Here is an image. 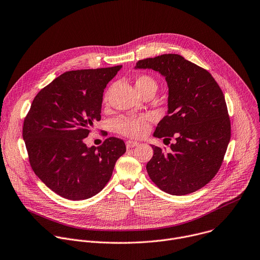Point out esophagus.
Segmentation results:
<instances>
[{
    "label": "esophagus",
    "instance_id": "1",
    "mask_svg": "<svg viewBox=\"0 0 260 260\" xmlns=\"http://www.w3.org/2000/svg\"><path fill=\"white\" fill-rule=\"evenodd\" d=\"M125 145H126V148H127V149H131V148H134V147L138 146L139 143L136 142V141H126Z\"/></svg>",
    "mask_w": 260,
    "mask_h": 260
}]
</instances>
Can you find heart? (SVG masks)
<instances>
[{"label":"heart","mask_w":260,"mask_h":260,"mask_svg":"<svg viewBox=\"0 0 260 260\" xmlns=\"http://www.w3.org/2000/svg\"><path fill=\"white\" fill-rule=\"evenodd\" d=\"M136 88L140 94L147 91H153L155 93L157 90V82L152 76L142 74L136 78ZM104 101L106 102L107 98H105ZM149 121L150 117L148 115L120 117L115 121V128L119 134L126 137L140 138L148 133Z\"/></svg>","instance_id":"heart-1"}]
</instances>
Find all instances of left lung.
Here are the masks:
<instances>
[{
    "label": "left lung",
    "mask_w": 260,
    "mask_h": 260,
    "mask_svg": "<svg viewBox=\"0 0 260 260\" xmlns=\"http://www.w3.org/2000/svg\"><path fill=\"white\" fill-rule=\"evenodd\" d=\"M135 68L159 72L168 86L167 114L153 136L175 142L169 152L151 145L154 155L146 166L150 179L171 195L201 189L217 174L231 139L219 85L207 70L178 54L140 60Z\"/></svg>",
    "instance_id": "obj_1"
}]
</instances>
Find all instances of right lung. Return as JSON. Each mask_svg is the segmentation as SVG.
<instances>
[{"instance_id":"add662e5","label":"right lung","mask_w":260,"mask_h":260,"mask_svg":"<svg viewBox=\"0 0 260 260\" xmlns=\"http://www.w3.org/2000/svg\"><path fill=\"white\" fill-rule=\"evenodd\" d=\"M121 65L67 71L39 92L23 123V140L35 174L59 196L79 201L98 194L110 180L115 162L126 151L111 137L88 147L101 119L103 93Z\"/></svg>"}]
</instances>
